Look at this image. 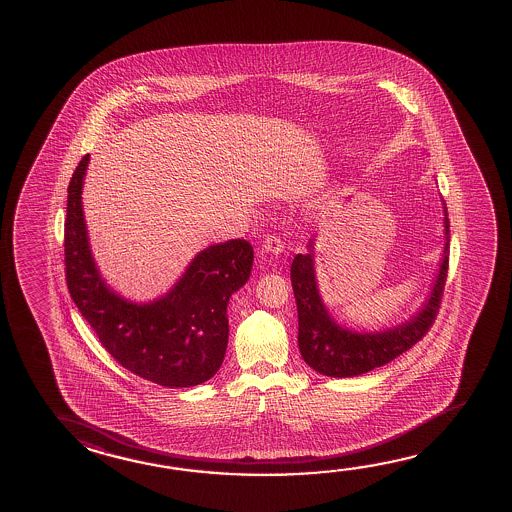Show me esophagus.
Segmentation results:
<instances>
[{
	"mask_svg": "<svg viewBox=\"0 0 512 512\" xmlns=\"http://www.w3.org/2000/svg\"><path fill=\"white\" fill-rule=\"evenodd\" d=\"M262 248H264V252L278 255V253L284 252V243L280 241L278 235H266V239L262 241Z\"/></svg>",
	"mask_w": 512,
	"mask_h": 512,
	"instance_id": "obj_1",
	"label": "esophagus"
}]
</instances>
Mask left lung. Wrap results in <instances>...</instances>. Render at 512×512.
<instances>
[{
    "label": "left lung",
    "instance_id": "8db88e82",
    "mask_svg": "<svg viewBox=\"0 0 512 512\" xmlns=\"http://www.w3.org/2000/svg\"><path fill=\"white\" fill-rule=\"evenodd\" d=\"M444 226L446 250L430 300L417 316L410 318V322L383 332L358 334L336 325L318 295L314 280L313 241L307 246L309 253L296 255L291 264V284L298 309V347L309 367L323 376H359L390 363L428 334L439 314L448 278V217H444Z\"/></svg>",
    "mask_w": 512,
    "mask_h": 512
}]
</instances>
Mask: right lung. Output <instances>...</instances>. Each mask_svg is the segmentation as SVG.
I'll use <instances>...</instances> for the list:
<instances>
[{
    "label": "right lung",
    "mask_w": 512,
    "mask_h": 512,
    "mask_svg": "<svg viewBox=\"0 0 512 512\" xmlns=\"http://www.w3.org/2000/svg\"><path fill=\"white\" fill-rule=\"evenodd\" d=\"M88 162L90 154L73 171L64 221V271L73 302L129 372L169 388L205 383L225 358L226 305L250 278L252 244H214L192 260L171 293L151 304H129L102 282L91 259L81 203Z\"/></svg>",
    "instance_id": "obj_1"
}]
</instances>
